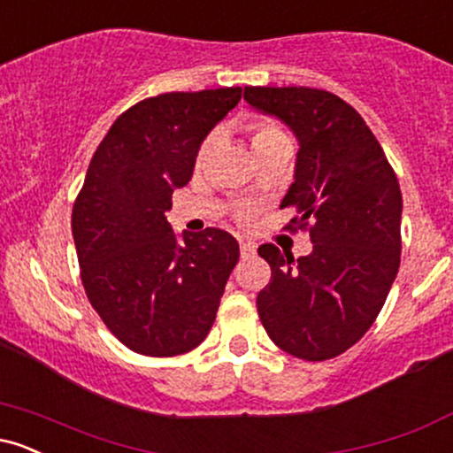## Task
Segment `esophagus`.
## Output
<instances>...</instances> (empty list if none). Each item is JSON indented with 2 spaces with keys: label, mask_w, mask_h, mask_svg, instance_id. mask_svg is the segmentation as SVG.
Returning <instances> with one entry per match:
<instances>
[{
  "label": "esophagus",
  "mask_w": 453,
  "mask_h": 453,
  "mask_svg": "<svg viewBox=\"0 0 453 453\" xmlns=\"http://www.w3.org/2000/svg\"><path fill=\"white\" fill-rule=\"evenodd\" d=\"M241 256L242 257L256 256V244H253L251 241H241Z\"/></svg>",
  "instance_id": "obj_1"
}]
</instances>
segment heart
Segmentation results:
<instances>
[{
	"label": "heart",
	"instance_id": "1",
	"mask_svg": "<svg viewBox=\"0 0 453 453\" xmlns=\"http://www.w3.org/2000/svg\"><path fill=\"white\" fill-rule=\"evenodd\" d=\"M283 142H289V140H288V136H285L283 129H280L279 126H274V123L256 121L251 126V147L256 153L274 147V144H283ZM212 147H215V136H209L204 142H202L200 150H197V164H204V161L211 157Z\"/></svg>",
	"mask_w": 453,
	"mask_h": 453
}]
</instances>
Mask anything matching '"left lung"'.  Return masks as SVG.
Instances as JSON below:
<instances>
[{
    "label": "left lung",
    "mask_w": 453,
    "mask_h": 453,
    "mask_svg": "<svg viewBox=\"0 0 453 453\" xmlns=\"http://www.w3.org/2000/svg\"><path fill=\"white\" fill-rule=\"evenodd\" d=\"M244 100L298 138L294 183L280 209L309 230L298 257L262 244L273 277L257 294L268 336L289 356L330 360L375 324L400 266L403 196L375 134L334 93L309 87H244Z\"/></svg>",
    "instance_id": "8db88e82"
}]
</instances>
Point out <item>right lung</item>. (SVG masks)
I'll return each instance as SVG.
<instances>
[{
    "mask_svg": "<svg viewBox=\"0 0 453 453\" xmlns=\"http://www.w3.org/2000/svg\"><path fill=\"white\" fill-rule=\"evenodd\" d=\"M241 93L223 87L138 102L104 136L72 209L87 298L142 356H180L206 339L241 256L232 234L206 227L179 242L165 219L200 144Z\"/></svg>",
    "mask_w": 453,
    "mask_h": 453,
    "instance_id": "obj_1",
    "label": "right lung"
}]
</instances>
